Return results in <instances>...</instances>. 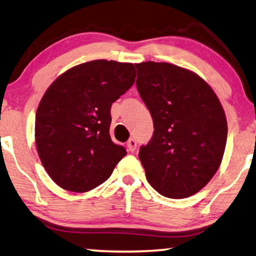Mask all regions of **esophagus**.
I'll use <instances>...</instances> for the list:
<instances>
[{
    "mask_svg": "<svg viewBox=\"0 0 256 256\" xmlns=\"http://www.w3.org/2000/svg\"><path fill=\"white\" fill-rule=\"evenodd\" d=\"M136 146H138V142L135 138H129L127 141V149L129 152H135Z\"/></svg>",
    "mask_w": 256,
    "mask_h": 256,
    "instance_id": "obj_1",
    "label": "esophagus"
}]
</instances>
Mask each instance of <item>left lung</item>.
<instances>
[{"mask_svg":"<svg viewBox=\"0 0 256 256\" xmlns=\"http://www.w3.org/2000/svg\"><path fill=\"white\" fill-rule=\"evenodd\" d=\"M136 87L154 121V135L140 148L146 180L164 197L200 191L222 163L227 140L224 108L208 82L169 62L135 64Z\"/></svg>","mask_w":256,"mask_h":256,"instance_id":"left-lung-1","label":"left lung"}]
</instances>
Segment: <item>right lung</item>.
I'll use <instances>...</instances> for the list:
<instances>
[{"instance_id": "1", "label": "right lung", "mask_w": 256, "mask_h": 256, "mask_svg": "<svg viewBox=\"0 0 256 256\" xmlns=\"http://www.w3.org/2000/svg\"><path fill=\"white\" fill-rule=\"evenodd\" d=\"M130 62H87L51 84L37 108L40 162L62 188L87 192L110 177L127 152L112 141L110 107L135 82Z\"/></svg>"}]
</instances>
